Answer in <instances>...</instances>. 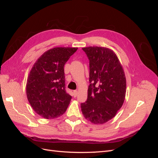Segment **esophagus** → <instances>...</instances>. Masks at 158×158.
<instances>
[{"label": "esophagus", "instance_id": "34e87169", "mask_svg": "<svg viewBox=\"0 0 158 158\" xmlns=\"http://www.w3.org/2000/svg\"><path fill=\"white\" fill-rule=\"evenodd\" d=\"M77 94H78V91H77V90H74V92H73V95H74V97L76 98V96H77Z\"/></svg>", "mask_w": 158, "mask_h": 158}]
</instances>
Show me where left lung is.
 I'll return each mask as SVG.
<instances>
[{
    "instance_id": "1",
    "label": "left lung",
    "mask_w": 158,
    "mask_h": 158,
    "mask_svg": "<svg viewBox=\"0 0 158 158\" xmlns=\"http://www.w3.org/2000/svg\"><path fill=\"white\" fill-rule=\"evenodd\" d=\"M89 60V85L87 101L81 104L84 117L102 125L116 115L125 99V72L114 52L107 47L82 48Z\"/></svg>"
}]
</instances>
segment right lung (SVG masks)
<instances>
[{"instance_id": "obj_1", "label": "right lung", "mask_w": 158, "mask_h": 158, "mask_svg": "<svg viewBox=\"0 0 158 158\" xmlns=\"http://www.w3.org/2000/svg\"><path fill=\"white\" fill-rule=\"evenodd\" d=\"M77 47H55L41 55L28 75L26 95L35 112L46 119L63 114L72 97L65 90L64 66Z\"/></svg>"}]
</instances>
